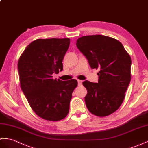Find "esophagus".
Instances as JSON below:
<instances>
[{"label":"esophagus","mask_w":148,"mask_h":148,"mask_svg":"<svg viewBox=\"0 0 148 148\" xmlns=\"http://www.w3.org/2000/svg\"><path fill=\"white\" fill-rule=\"evenodd\" d=\"M82 81L81 80H78V86H81L82 85Z\"/></svg>","instance_id":"34e87169"}]
</instances>
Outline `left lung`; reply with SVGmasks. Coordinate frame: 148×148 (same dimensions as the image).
Listing matches in <instances>:
<instances>
[{
	"instance_id": "obj_1",
	"label": "left lung",
	"mask_w": 148,
	"mask_h": 148,
	"mask_svg": "<svg viewBox=\"0 0 148 148\" xmlns=\"http://www.w3.org/2000/svg\"><path fill=\"white\" fill-rule=\"evenodd\" d=\"M77 47L92 69H98L97 83L85 81V103L88 110L99 117L115 112L123 103L131 81V59L119 40L103 35L83 36Z\"/></svg>"
}]
</instances>
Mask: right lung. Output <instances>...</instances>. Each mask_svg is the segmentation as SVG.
Segmentation results:
<instances>
[{
    "instance_id": "right-lung-1",
    "label": "right lung",
    "mask_w": 148,
    "mask_h": 148,
    "mask_svg": "<svg viewBox=\"0 0 148 148\" xmlns=\"http://www.w3.org/2000/svg\"><path fill=\"white\" fill-rule=\"evenodd\" d=\"M70 39H39L29 44L18 62L21 88L37 116L57 121L69 111L72 93L77 86L75 79H53L52 74L63 69L62 60Z\"/></svg>"
}]
</instances>
